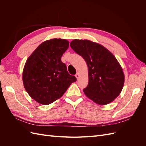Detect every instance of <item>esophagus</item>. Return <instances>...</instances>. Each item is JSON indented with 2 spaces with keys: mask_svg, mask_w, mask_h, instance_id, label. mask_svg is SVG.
I'll list each match as a JSON object with an SVG mask.
<instances>
[{
  "mask_svg": "<svg viewBox=\"0 0 146 146\" xmlns=\"http://www.w3.org/2000/svg\"><path fill=\"white\" fill-rule=\"evenodd\" d=\"M79 76H80V74H79L78 72H77V73L76 74V77L77 78V79H78V78Z\"/></svg>",
  "mask_w": 146,
  "mask_h": 146,
  "instance_id": "esophagus-1",
  "label": "esophagus"
}]
</instances>
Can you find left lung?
<instances>
[{
    "label": "left lung",
    "instance_id": "left-lung-1",
    "mask_svg": "<svg viewBox=\"0 0 146 146\" xmlns=\"http://www.w3.org/2000/svg\"><path fill=\"white\" fill-rule=\"evenodd\" d=\"M70 46L88 66L89 82L84 93L99 105L111 102L124 84V74L116 57L103 46L86 39H74Z\"/></svg>",
    "mask_w": 146,
    "mask_h": 146
}]
</instances>
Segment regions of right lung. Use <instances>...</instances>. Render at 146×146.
I'll list each match as a JSON object with an SVG mask.
<instances>
[{"instance_id": "add662e5", "label": "right lung", "mask_w": 146, "mask_h": 146, "mask_svg": "<svg viewBox=\"0 0 146 146\" xmlns=\"http://www.w3.org/2000/svg\"><path fill=\"white\" fill-rule=\"evenodd\" d=\"M69 47V41L52 39L41 43L25 64L23 80L25 90L37 102L48 105L62 96L77 80L70 76L61 56Z\"/></svg>"}]
</instances>
